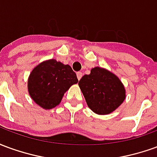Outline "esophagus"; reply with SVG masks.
Returning a JSON list of instances; mask_svg holds the SVG:
<instances>
[{"mask_svg": "<svg viewBox=\"0 0 157 157\" xmlns=\"http://www.w3.org/2000/svg\"><path fill=\"white\" fill-rule=\"evenodd\" d=\"M76 75H77V79H78L79 81H80V80H81V78L82 77L83 74H82V72H77V73H76Z\"/></svg>", "mask_w": 157, "mask_h": 157, "instance_id": "1", "label": "esophagus"}]
</instances>
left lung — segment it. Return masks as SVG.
I'll list each match as a JSON object with an SVG mask.
<instances>
[{
    "instance_id": "left-lung-1",
    "label": "left lung",
    "mask_w": 157,
    "mask_h": 157,
    "mask_svg": "<svg viewBox=\"0 0 157 157\" xmlns=\"http://www.w3.org/2000/svg\"><path fill=\"white\" fill-rule=\"evenodd\" d=\"M78 85L87 106L97 114L111 113L125 99L121 81L104 68H92L89 75L82 76Z\"/></svg>"
}]
</instances>
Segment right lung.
Wrapping results in <instances>:
<instances>
[{
  "instance_id": "add662e5",
  "label": "right lung",
  "mask_w": 157,
  "mask_h": 157,
  "mask_svg": "<svg viewBox=\"0 0 157 157\" xmlns=\"http://www.w3.org/2000/svg\"><path fill=\"white\" fill-rule=\"evenodd\" d=\"M77 82L76 74L70 65L52 59L42 62L33 70L28 81V89L38 105L51 109L59 104L65 92Z\"/></svg>"
}]
</instances>
